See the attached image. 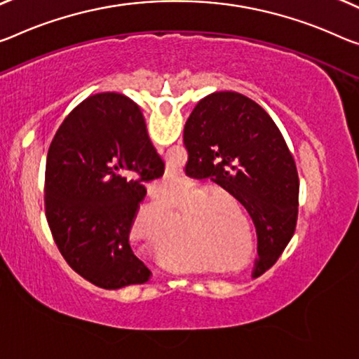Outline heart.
<instances>
[{
  "label": "heart",
  "instance_id": "heart-1",
  "mask_svg": "<svg viewBox=\"0 0 359 359\" xmlns=\"http://www.w3.org/2000/svg\"><path fill=\"white\" fill-rule=\"evenodd\" d=\"M207 189V184H201V183H189L187 187H184V191H181L180 194H176L172 197V202L178 203H184L189 201L192 196L198 194V192L205 191ZM226 194L223 191H212V192H205V194H202L201 197L194 198V201L187 202L186 205L183 207V213H191L189 217V224L192 229H202L205 228L207 224H210L213 222V217H215V208L213 205H208V203H212L217 201L219 197H224ZM167 201V198H157L156 202L149 203V205L141 207L140 210L136 212L135 218H133V223H131V228H133V233H136L137 228H140V223L144 219V217H152V215H157V217H168V215L173 213V203ZM208 207L205 208V205Z\"/></svg>",
  "mask_w": 359,
  "mask_h": 359
}]
</instances>
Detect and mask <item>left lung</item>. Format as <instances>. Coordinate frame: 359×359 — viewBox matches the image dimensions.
<instances>
[{"label":"left lung","mask_w":359,"mask_h":359,"mask_svg":"<svg viewBox=\"0 0 359 359\" xmlns=\"http://www.w3.org/2000/svg\"><path fill=\"white\" fill-rule=\"evenodd\" d=\"M192 178H212L249 212L257 229L255 276L278 260L295 231L299 173L273 118L236 91L197 102L184 125Z\"/></svg>","instance_id":"obj_1"}]
</instances>
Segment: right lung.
Listing matches in <instances>:
<instances>
[{
	"label": "right lung",
	"instance_id": "right-lung-1",
	"mask_svg": "<svg viewBox=\"0 0 359 359\" xmlns=\"http://www.w3.org/2000/svg\"><path fill=\"white\" fill-rule=\"evenodd\" d=\"M165 163L137 104L118 93L86 97L49 146L46 218L59 252L102 289L144 284L149 269L130 247L131 223Z\"/></svg>",
	"mask_w": 359,
	"mask_h": 359
}]
</instances>
